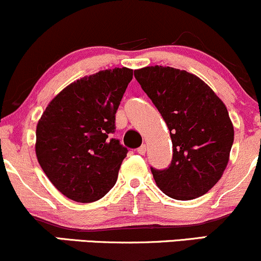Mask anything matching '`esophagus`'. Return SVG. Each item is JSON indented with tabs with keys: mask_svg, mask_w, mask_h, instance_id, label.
Wrapping results in <instances>:
<instances>
[{
	"mask_svg": "<svg viewBox=\"0 0 261 261\" xmlns=\"http://www.w3.org/2000/svg\"><path fill=\"white\" fill-rule=\"evenodd\" d=\"M146 149H147V147H146V145H142L141 147L137 148V152H139L140 154H145L146 153Z\"/></svg>",
	"mask_w": 261,
	"mask_h": 261,
	"instance_id": "esophagus-1",
	"label": "esophagus"
}]
</instances>
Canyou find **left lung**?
<instances>
[{
	"label": "left lung",
	"instance_id": "left-lung-1",
	"mask_svg": "<svg viewBox=\"0 0 261 261\" xmlns=\"http://www.w3.org/2000/svg\"><path fill=\"white\" fill-rule=\"evenodd\" d=\"M135 79L161 113L173 143L168 168H151L157 187L175 200L206 194L222 176L234 140L224 103L184 70L147 66L135 71Z\"/></svg>",
	"mask_w": 261,
	"mask_h": 261
}]
</instances>
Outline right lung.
Here are the masks:
<instances>
[{
	"label": "right lung",
	"instance_id": "1",
	"mask_svg": "<svg viewBox=\"0 0 261 261\" xmlns=\"http://www.w3.org/2000/svg\"><path fill=\"white\" fill-rule=\"evenodd\" d=\"M133 76L131 68L115 67L74 81L39 119V164L54 187L73 201H97L115 185L127 148L110 134Z\"/></svg>",
	"mask_w": 261,
	"mask_h": 261
}]
</instances>
